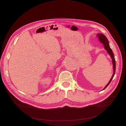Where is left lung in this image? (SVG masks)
I'll return each instance as SVG.
<instances>
[{
	"instance_id": "left-lung-1",
	"label": "left lung",
	"mask_w": 126,
	"mask_h": 126,
	"mask_svg": "<svg viewBox=\"0 0 126 126\" xmlns=\"http://www.w3.org/2000/svg\"><path fill=\"white\" fill-rule=\"evenodd\" d=\"M97 37L98 38L99 41H100L103 44L104 47L105 48V49L107 51V52H108V54L110 56V57L112 59V64H113V75H112V76L111 79L110 80L109 82H108V83L106 85V86L102 90H103L109 85V84L110 83L111 81H112V79H113V77L115 75V69H116V63H115V58H114V54H113V51H112V49H111V48L110 47L109 44V41L108 40L107 38H106V37L103 34H98L97 35Z\"/></svg>"
}]
</instances>
